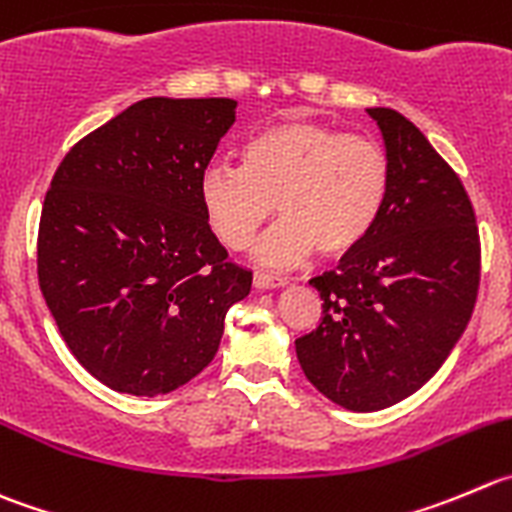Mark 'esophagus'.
Returning <instances> with one entry per match:
<instances>
[{
  "label": "esophagus",
  "instance_id": "obj_1",
  "mask_svg": "<svg viewBox=\"0 0 512 512\" xmlns=\"http://www.w3.org/2000/svg\"><path fill=\"white\" fill-rule=\"evenodd\" d=\"M253 286H256L259 291L281 289V286H286V279L284 276H274V274H264V271H256V274H253Z\"/></svg>",
  "mask_w": 512,
  "mask_h": 512
}]
</instances>
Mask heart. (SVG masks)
Here are the masks:
<instances>
[{
	"instance_id": "1",
	"label": "heart",
	"mask_w": 512,
	"mask_h": 512,
	"mask_svg": "<svg viewBox=\"0 0 512 512\" xmlns=\"http://www.w3.org/2000/svg\"><path fill=\"white\" fill-rule=\"evenodd\" d=\"M389 155L367 135H344L314 120H281L243 143L241 165H208L201 206L218 241L246 248L284 216L256 246L261 266L286 269L321 256H344L367 241L389 196Z\"/></svg>"
}]
</instances>
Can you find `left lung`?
Listing matches in <instances>:
<instances>
[{
	"label": "left lung",
	"instance_id": "1",
	"mask_svg": "<svg viewBox=\"0 0 512 512\" xmlns=\"http://www.w3.org/2000/svg\"><path fill=\"white\" fill-rule=\"evenodd\" d=\"M389 155V196L367 241L309 284L321 321L296 339L306 379L352 412L415 394L470 321L480 238L460 178L397 110L369 107Z\"/></svg>",
	"mask_w": 512,
	"mask_h": 512
}]
</instances>
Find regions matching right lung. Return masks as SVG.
Listing matches in <instances>:
<instances>
[{
    "label": "right lung",
    "mask_w": 512,
    "mask_h": 512,
    "mask_svg": "<svg viewBox=\"0 0 512 512\" xmlns=\"http://www.w3.org/2000/svg\"><path fill=\"white\" fill-rule=\"evenodd\" d=\"M228 97H148L57 168L37 276L77 362L105 387L158 397L211 364L251 291L206 221L201 175L236 120Z\"/></svg>",
    "instance_id": "obj_1"
}]
</instances>
